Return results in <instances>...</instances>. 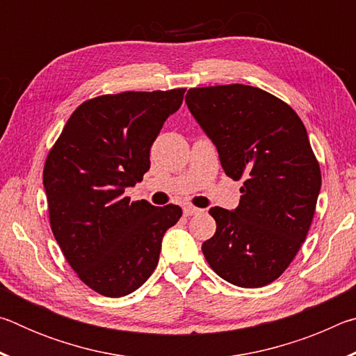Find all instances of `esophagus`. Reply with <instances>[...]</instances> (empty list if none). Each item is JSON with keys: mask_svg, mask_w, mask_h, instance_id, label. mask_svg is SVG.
<instances>
[{"mask_svg": "<svg viewBox=\"0 0 356 356\" xmlns=\"http://www.w3.org/2000/svg\"><path fill=\"white\" fill-rule=\"evenodd\" d=\"M201 212H202V209H197L195 206H185L184 207V213L186 216H191V215H196V213H201Z\"/></svg>", "mask_w": 356, "mask_h": 356, "instance_id": "esophagus-1", "label": "esophagus"}]
</instances>
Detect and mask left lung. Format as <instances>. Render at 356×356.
I'll return each mask as SVG.
<instances>
[{"label": "left lung", "instance_id": "1", "mask_svg": "<svg viewBox=\"0 0 356 356\" xmlns=\"http://www.w3.org/2000/svg\"><path fill=\"white\" fill-rule=\"evenodd\" d=\"M193 116L218 149L226 176L243 180L238 207H212L202 252L234 286H267L286 272L308 236L322 185L321 166L298 114L246 84L191 88Z\"/></svg>", "mask_w": 356, "mask_h": 356}]
</instances>
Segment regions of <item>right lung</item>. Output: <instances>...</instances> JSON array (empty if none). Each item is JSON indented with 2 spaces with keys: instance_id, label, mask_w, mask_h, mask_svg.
Here are the masks:
<instances>
[{
  "instance_id": "obj_1",
  "label": "right lung",
  "mask_w": 356,
  "mask_h": 356,
  "mask_svg": "<svg viewBox=\"0 0 356 356\" xmlns=\"http://www.w3.org/2000/svg\"><path fill=\"white\" fill-rule=\"evenodd\" d=\"M185 91H125L83 102L47 155L53 236L78 278L104 297H124L147 281L161 238L182 216L179 206L130 201L124 190L150 168V146Z\"/></svg>"
}]
</instances>
